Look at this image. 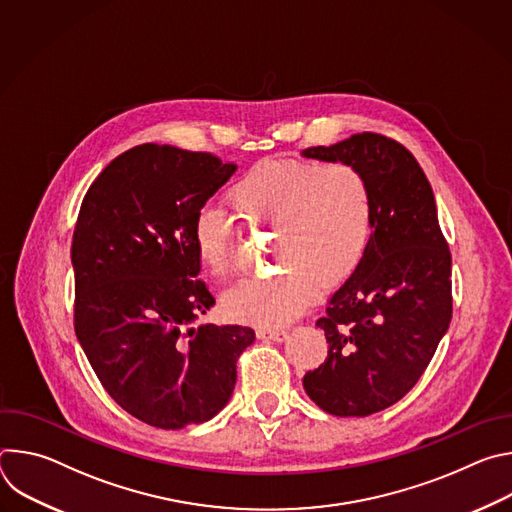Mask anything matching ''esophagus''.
<instances>
[{
    "instance_id": "34e87169",
    "label": "esophagus",
    "mask_w": 512,
    "mask_h": 512,
    "mask_svg": "<svg viewBox=\"0 0 512 512\" xmlns=\"http://www.w3.org/2000/svg\"><path fill=\"white\" fill-rule=\"evenodd\" d=\"M257 336H259V338H267V340L281 342V340H285L287 330H283V328H257Z\"/></svg>"
}]
</instances>
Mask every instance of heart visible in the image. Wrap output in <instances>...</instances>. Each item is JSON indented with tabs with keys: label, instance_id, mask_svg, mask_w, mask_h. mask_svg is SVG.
I'll list each match as a JSON object with an SVG mask.
<instances>
[{
	"label": "heart",
	"instance_id": "heart-1",
	"mask_svg": "<svg viewBox=\"0 0 512 512\" xmlns=\"http://www.w3.org/2000/svg\"><path fill=\"white\" fill-rule=\"evenodd\" d=\"M235 214L249 227H271V259L279 269L243 281L223 300L225 312L257 326L294 320L316 294L318 281H346L367 255L373 233V196L362 172L344 162L267 160L229 190ZM200 265L216 279L235 273L231 218L210 204L190 225Z\"/></svg>",
	"mask_w": 512,
	"mask_h": 512
}]
</instances>
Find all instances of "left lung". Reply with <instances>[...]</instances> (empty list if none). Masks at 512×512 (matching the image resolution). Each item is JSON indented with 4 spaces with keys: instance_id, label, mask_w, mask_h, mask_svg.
Here are the masks:
<instances>
[{
    "instance_id": "8db88e82",
    "label": "left lung",
    "mask_w": 512,
    "mask_h": 512,
    "mask_svg": "<svg viewBox=\"0 0 512 512\" xmlns=\"http://www.w3.org/2000/svg\"><path fill=\"white\" fill-rule=\"evenodd\" d=\"M306 158L362 172L373 235L358 269L316 322L328 356L304 389L326 413L367 417L403 399L425 373L452 320V253L429 180L399 141L362 131Z\"/></svg>"
}]
</instances>
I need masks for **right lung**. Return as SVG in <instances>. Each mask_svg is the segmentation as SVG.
<instances>
[{
	"instance_id": "right-lung-1",
	"label": "right lung",
	"mask_w": 512,
	"mask_h": 512,
	"mask_svg": "<svg viewBox=\"0 0 512 512\" xmlns=\"http://www.w3.org/2000/svg\"><path fill=\"white\" fill-rule=\"evenodd\" d=\"M237 170L208 152L141 143L87 190L72 235L75 332L113 401L180 429L221 411L249 326L190 324L214 306L190 243L194 212Z\"/></svg>"
}]
</instances>
